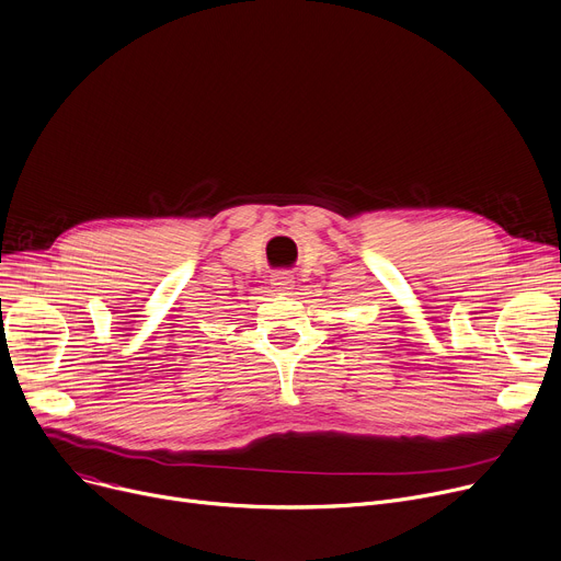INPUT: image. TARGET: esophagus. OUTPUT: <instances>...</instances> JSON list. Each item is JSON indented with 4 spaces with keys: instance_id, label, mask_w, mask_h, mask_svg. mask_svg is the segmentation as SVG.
<instances>
[{
    "instance_id": "1",
    "label": "esophagus",
    "mask_w": 561,
    "mask_h": 561,
    "mask_svg": "<svg viewBox=\"0 0 561 561\" xmlns=\"http://www.w3.org/2000/svg\"><path fill=\"white\" fill-rule=\"evenodd\" d=\"M293 279H296V277H293L290 271H277V273H273L271 284H273V288L279 290V293H288L293 286H296V282H293Z\"/></svg>"
}]
</instances>
